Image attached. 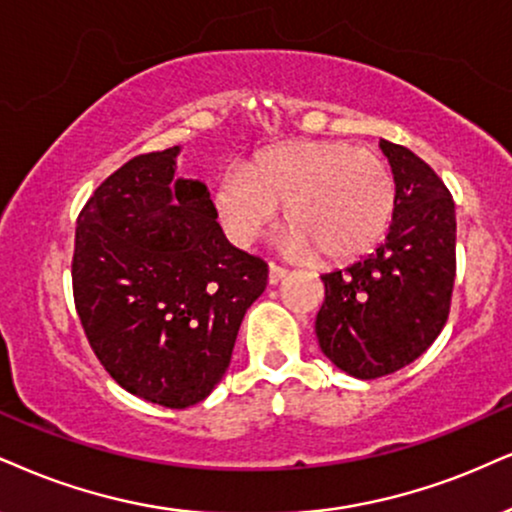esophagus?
Here are the masks:
<instances>
[{"label":"esophagus","mask_w":512,"mask_h":512,"mask_svg":"<svg viewBox=\"0 0 512 512\" xmlns=\"http://www.w3.org/2000/svg\"><path fill=\"white\" fill-rule=\"evenodd\" d=\"M285 277H287V268L270 263V268H268V282H270V285H277V282H282Z\"/></svg>","instance_id":"1"}]
</instances>
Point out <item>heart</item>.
Masks as SVG:
<instances>
[{"mask_svg": "<svg viewBox=\"0 0 512 512\" xmlns=\"http://www.w3.org/2000/svg\"><path fill=\"white\" fill-rule=\"evenodd\" d=\"M216 211L232 242H256L287 204L289 254L351 261L382 242L396 213V182L372 151L346 142H294L220 175Z\"/></svg>", "mask_w": 512, "mask_h": 512, "instance_id": "1", "label": "heart"}]
</instances>
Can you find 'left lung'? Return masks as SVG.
Instances as JSON below:
<instances>
[{"instance_id": "left-lung-1", "label": "left lung", "mask_w": 512, "mask_h": 512, "mask_svg": "<svg viewBox=\"0 0 512 512\" xmlns=\"http://www.w3.org/2000/svg\"><path fill=\"white\" fill-rule=\"evenodd\" d=\"M396 182L389 235L349 268L325 273L320 349L358 380L406 368L444 330L456 280V204L420 156L380 140Z\"/></svg>"}]
</instances>
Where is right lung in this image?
<instances>
[{"label":"right lung","mask_w":512,"mask_h":512,"mask_svg":"<svg viewBox=\"0 0 512 512\" xmlns=\"http://www.w3.org/2000/svg\"><path fill=\"white\" fill-rule=\"evenodd\" d=\"M180 147L142 154L78 216L73 296L92 351L125 391L166 408L223 380L268 266L227 242L204 182L178 178Z\"/></svg>","instance_id":"right-lung-1"}]
</instances>
